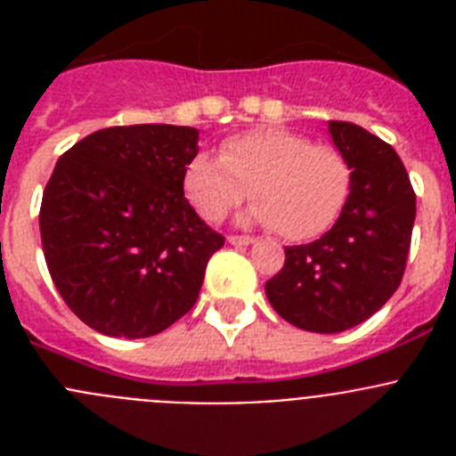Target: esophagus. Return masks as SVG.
Masks as SVG:
<instances>
[{"mask_svg":"<svg viewBox=\"0 0 456 456\" xmlns=\"http://www.w3.org/2000/svg\"><path fill=\"white\" fill-rule=\"evenodd\" d=\"M228 241H231L232 247H251V244H256V237L231 235V237H228Z\"/></svg>","mask_w":456,"mask_h":456,"instance_id":"34e87169","label":"esophagus"}]
</instances>
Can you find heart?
Masks as SVG:
<instances>
[{
	"instance_id": "b5f03b06",
	"label": "heart",
	"mask_w": 456,
	"mask_h": 456,
	"mask_svg": "<svg viewBox=\"0 0 456 456\" xmlns=\"http://www.w3.org/2000/svg\"><path fill=\"white\" fill-rule=\"evenodd\" d=\"M184 196L208 221H221L251 193L247 221L305 241L338 219L352 187V167L336 146L278 127L241 132L219 157L199 152L183 178Z\"/></svg>"
}]
</instances>
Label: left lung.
I'll return each mask as SVG.
<instances>
[{
    "label": "left lung",
    "mask_w": 456,
    "mask_h": 456,
    "mask_svg": "<svg viewBox=\"0 0 456 456\" xmlns=\"http://www.w3.org/2000/svg\"><path fill=\"white\" fill-rule=\"evenodd\" d=\"M329 134L352 167L347 203L320 240L285 248V265L265 285L289 324L340 333L372 317L400 288L416 193L393 146L361 125L329 120Z\"/></svg>",
    "instance_id": "1"
}]
</instances>
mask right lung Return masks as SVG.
<instances>
[{
    "label": "right lung",
    "mask_w": 456,
    "mask_h": 456,
    "mask_svg": "<svg viewBox=\"0 0 456 456\" xmlns=\"http://www.w3.org/2000/svg\"><path fill=\"white\" fill-rule=\"evenodd\" d=\"M199 130L107 127L56 162L40 203V240L56 289L111 338L162 333L196 304L205 267L224 247L184 199Z\"/></svg>",
    "instance_id": "1"
}]
</instances>
